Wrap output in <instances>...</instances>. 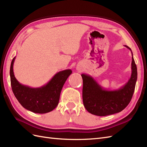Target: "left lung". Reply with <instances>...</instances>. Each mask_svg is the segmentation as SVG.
<instances>
[{
    "label": "left lung",
    "mask_w": 147,
    "mask_h": 147,
    "mask_svg": "<svg viewBox=\"0 0 147 147\" xmlns=\"http://www.w3.org/2000/svg\"><path fill=\"white\" fill-rule=\"evenodd\" d=\"M132 54L131 75L128 82L124 86L116 90H106L102 88L90 75L83 74V102L88 112L104 117L121 112L125 109L134 94L137 79V66Z\"/></svg>",
    "instance_id": "left-lung-1"
}]
</instances>
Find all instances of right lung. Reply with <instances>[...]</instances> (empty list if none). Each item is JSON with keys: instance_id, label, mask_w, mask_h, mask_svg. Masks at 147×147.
Wrapping results in <instances>:
<instances>
[{"instance_id": "right-lung-1", "label": "right lung", "mask_w": 147, "mask_h": 147, "mask_svg": "<svg viewBox=\"0 0 147 147\" xmlns=\"http://www.w3.org/2000/svg\"><path fill=\"white\" fill-rule=\"evenodd\" d=\"M15 58L14 57L10 65V81L13 94L20 104L24 109L35 113H46L54 110L58 105L62 88L72 74V70L60 71L45 85L31 88L22 84L15 78L13 72Z\"/></svg>"}]
</instances>
